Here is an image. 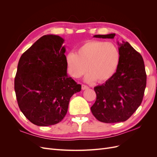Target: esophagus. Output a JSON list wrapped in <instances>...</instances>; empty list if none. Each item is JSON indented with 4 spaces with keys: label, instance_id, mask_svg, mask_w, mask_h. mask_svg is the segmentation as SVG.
I'll return each mask as SVG.
<instances>
[{
    "label": "esophagus",
    "instance_id": "obj_1",
    "mask_svg": "<svg viewBox=\"0 0 157 157\" xmlns=\"http://www.w3.org/2000/svg\"><path fill=\"white\" fill-rule=\"evenodd\" d=\"M89 88H88V86H86V85H84V84H82V90H86V89H88Z\"/></svg>",
    "mask_w": 157,
    "mask_h": 157
}]
</instances>
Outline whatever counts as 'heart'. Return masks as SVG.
<instances>
[{
  "label": "heart",
  "instance_id": "heart-1",
  "mask_svg": "<svg viewBox=\"0 0 157 157\" xmlns=\"http://www.w3.org/2000/svg\"><path fill=\"white\" fill-rule=\"evenodd\" d=\"M120 60L117 47L112 42L101 40H88L66 56V63L69 75L75 78H80L87 70L85 77L88 82L97 80L105 82L116 72Z\"/></svg>",
  "mask_w": 157,
  "mask_h": 157
}]
</instances>
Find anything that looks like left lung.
I'll use <instances>...</instances> for the list:
<instances>
[{
    "instance_id": "8db88e82",
    "label": "left lung",
    "mask_w": 157,
    "mask_h": 157,
    "mask_svg": "<svg viewBox=\"0 0 157 157\" xmlns=\"http://www.w3.org/2000/svg\"><path fill=\"white\" fill-rule=\"evenodd\" d=\"M115 34L94 37L114 39ZM120 60L116 73L101 85L94 87L96 100L91 107L93 115L105 123L124 122L140 107L146 87L147 75L141 55L128 42H117Z\"/></svg>"
}]
</instances>
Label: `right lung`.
Returning <instances> with one entry per match:
<instances>
[{
    "label": "right lung",
    "instance_id": "obj_1",
    "mask_svg": "<svg viewBox=\"0 0 157 157\" xmlns=\"http://www.w3.org/2000/svg\"><path fill=\"white\" fill-rule=\"evenodd\" d=\"M58 35L40 37L19 60L14 89L19 107L33 124H58L67 114L70 98L81 85L69 77L62 46Z\"/></svg>",
    "mask_w": 157,
    "mask_h": 157
}]
</instances>
